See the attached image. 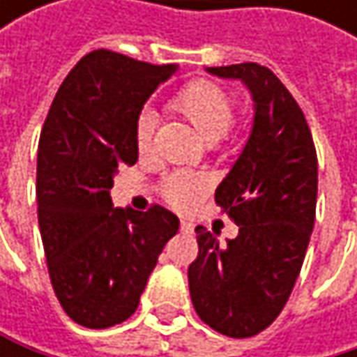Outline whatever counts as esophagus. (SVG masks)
I'll use <instances>...</instances> for the list:
<instances>
[{"label":"esophagus","mask_w":357,"mask_h":357,"mask_svg":"<svg viewBox=\"0 0 357 357\" xmlns=\"http://www.w3.org/2000/svg\"><path fill=\"white\" fill-rule=\"evenodd\" d=\"M179 229H181L183 234H192V231H194V225H192L190 221H181V223H179Z\"/></svg>","instance_id":"1"}]
</instances>
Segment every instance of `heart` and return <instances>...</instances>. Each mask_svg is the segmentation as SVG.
Segmentation results:
<instances>
[{
    "mask_svg": "<svg viewBox=\"0 0 357 357\" xmlns=\"http://www.w3.org/2000/svg\"><path fill=\"white\" fill-rule=\"evenodd\" d=\"M169 107L179 113L188 123H192L194 130L206 142H217L225 138L234 128L238 99L231 91H227L219 82L198 78L179 89L172 97ZM153 138H155V117L151 113L138 115L134 126V146L138 155H146L153 149ZM206 190H208V179L202 174H194V172L174 174L161 185L163 198L176 208L192 206Z\"/></svg>",
    "mask_w": 357,
    "mask_h": 357,
    "instance_id": "b5f03b06",
    "label": "heart"
}]
</instances>
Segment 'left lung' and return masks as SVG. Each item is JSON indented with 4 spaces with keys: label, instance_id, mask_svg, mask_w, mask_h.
I'll return each mask as SVG.
<instances>
[{
    "label": "left lung",
    "instance_id": "8db88e82",
    "mask_svg": "<svg viewBox=\"0 0 357 357\" xmlns=\"http://www.w3.org/2000/svg\"><path fill=\"white\" fill-rule=\"evenodd\" d=\"M208 72L240 78L256 113L248 144L215 192L240 234L221 246L196 227L198 256L188 283L200 321L244 339L281 314L298 281L317 217L319 163L304 111L266 66L246 61Z\"/></svg>",
    "mask_w": 357,
    "mask_h": 357
}]
</instances>
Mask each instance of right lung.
<instances>
[{
  "label": "right lung",
  "instance_id": "add662e5",
  "mask_svg": "<svg viewBox=\"0 0 357 357\" xmlns=\"http://www.w3.org/2000/svg\"><path fill=\"white\" fill-rule=\"evenodd\" d=\"M176 66H155L97 49L61 82L45 117L36 157V206L53 291L86 328L130 319L179 219L153 204L113 208L109 190L134 165V126Z\"/></svg>",
  "mask_w": 357,
  "mask_h": 357
}]
</instances>
